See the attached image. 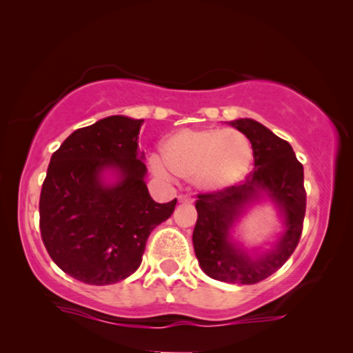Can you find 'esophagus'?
<instances>
[{
	"mask_svg": "<svg viewBox=\"0 0 353 353\" xmlns=\"http://www.w3.org/2000/svg\"><path fill=\"white\" fill-rule=\"evenodd\" d=\"M178 202H181V204H192L194 201H192L191 197H188V196H180V197H178Z\"/></svg>",
	"mask_w": 353,
	"mask_h": 353,
	"instance_id": "34e87169",
	"label": "esophagus"
}]
</instances>
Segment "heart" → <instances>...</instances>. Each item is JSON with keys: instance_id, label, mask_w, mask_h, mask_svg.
I'll use <instances>...</instances> for the list:
<instances>
[{"instance_id": "b5f03b06", "label": "heart", "mask_w": 353, "mask_h": 353, "mask_svg": "<svg viewBox=\"0 0 353 353\" xmlns=\"http://www.w3.org/2000/svg\"><path fill=\"white\" fill-rule=\"evenodd\" d=\"M254 151L244 133L228 128H183L162 143V160L152 159L159 175H173L202 191L219 192L236 186L252 167Z\"/></svg>"}]
</instances>
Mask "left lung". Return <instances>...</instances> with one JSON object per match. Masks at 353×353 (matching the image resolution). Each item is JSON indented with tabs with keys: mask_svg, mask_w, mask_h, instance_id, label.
I'll use <instances>...</instances> for the list:
<instances>
[{
	"mask_svg": "<svg viewBox=\"0 0 353 353\" xmlns=\"http://www.w3.org/2000/svg\"><path fill=\"white\" fill-rule=\"evenodd\" d=\"M230 125L252 144L254 170L228 190L197 194L192 244L201 268L210 278L231 284H255L278 272L301 241L307 205L303 167L291 144L262 123L239 119ZM263 194L282 212L285 233L274 250L250 258L230 241L229 230L245 207Z\"/></svg>",
	"mask_w": 353,
	"mask_h": 353,
	"instance_id": "1",
	"label": "left lung"
}]
</instances>
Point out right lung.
<instances>
[{
  "label": "right lung",
  "instance_id": "obj_1",
  "mask_svg": "<svg viewBox=\"0 0 353 353\" xmlns=\"http://www.w3.org/2000/svg\"><path fill=\"white\" fill-rule=\"evenodd\" d=\"M143 120L110 115L75 130L51 156L40 194L43 244L72 278L105 286L141 265L151 231L173 214L176 199L159 204L144 183L138 148ZM104 170L118 173L114 185Z\"/></svg>",
  "mask_w": 353,
  "mask_h": 353
}]
</instances>
